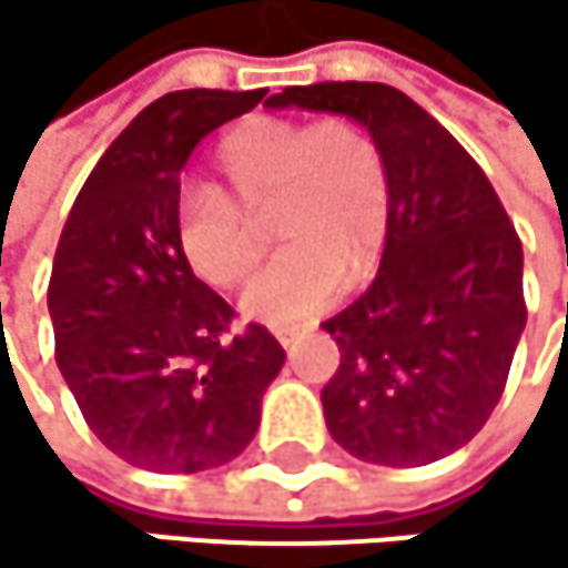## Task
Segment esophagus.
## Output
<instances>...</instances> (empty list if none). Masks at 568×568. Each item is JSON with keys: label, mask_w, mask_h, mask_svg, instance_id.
<instances>
[{"label": "esophagus", "mask_w": 568, "mask_h": 568, "mask_svg": "<svg viewBox=\"0 0 568 568\" xmlns=\"http://www.w3.org/2000/svg\"><path fill=\"white\" fill-rule=\"evenodd\" d=\"M300 337H303L300 326H278V331H275V341H278L282 347H286V351H290Z\"/></svg>", "instance_id": "1"}]
</instances>
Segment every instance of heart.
<instances>
[{
    "instance_id": "b5f03b06",
    "label": "heart",
    "mask_w": 568,
    "mask_h": 568,
    "mask_svg": "<svg viewBox=\"0 0 568 568\" xmlns=\"http://www.w3.org/2000/svg\"><path fill=\"white\" fill-rule=\"evenodd\" d=\"M217 186L197 190L176 211V248L217 290L252 275L268 227L278 258L242 296L245 316L296 326L326 310L344 282L375 272L392 186L371 132L351 119L293 122L258 115L227 132L214 152Z\"/></svg>"
}]
</instances>
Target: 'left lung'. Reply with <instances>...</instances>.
<instances>
[{
	"label": "left lung",
	"instance_id": "left-lung-1",
	"mask_svg": "<svg viewBox=\"0 0 568 568\" xmlns=\"http://www.w3.org/2000/svg\"><path fill=\"white\" fill-rule=\"evenodd\" d=\"M265 104L354 119L388 166L378 275L323 323L341 347L320 395L326 429L382 467L456 453L490 419L528 316L521 242L505 204L470 152L398 88L323 81Z\"/></svg>",
	"mask_w": 568,
	"mask_h": 568
}]
</instances>
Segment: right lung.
Wrapping results in <instances>:
<instances>
[{
  "mask_svg": "<svg viewBox=\"0 0 568 568\" xmlns=\"http://www.w3.org/2000/svg\"><path fill=\"white\" fill-rule=\"evenodd\" d=\"M265 91L190 88L152 101L108 145L60 231L47 306L57 367L91 433L125 464L197 474L242 453L286 351L176 248L180 173L204 135Z\"/></svg>",
  "mask_w": 568,
  "mask_h": 568,
  "instance_id": "obj_1",
  "label": "right lung"
}]
</instances>
